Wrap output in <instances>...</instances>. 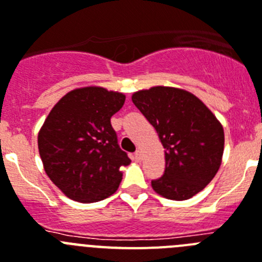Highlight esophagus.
I'll use <instances>...</instances> for the list:
<instances>
[{
    "label": "esophagus",
    "instance_id": "esophagus-1",
    "mask_svg": "<svg viewBox=\"0 0 262 262\" xmlns=\"http://www.w3.org/2000/svg\"><path fill=\"white\" fill-rule=\"evenodd\" d=\"M133 159H134V161H137V162H140L141 159H142V153H141L140 150H137V151H136V153H134Z\"/></svg>",
    "mask_w": 262,
    "mask_h": 262
}]
</instances>
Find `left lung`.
I'll return each instance as SVG.
<instances>
[{"instance_id":"1","label":"left lung","mask_w":262,"mask_h":262,"mask_svg":"<svg viewBox=\"0 0 262 262\" xmlns=\"http://www.w3.org/2000/svg\"><path fill=\"white\" fill-rule=\"evenodd\" d=\"M132 101L153 125L165 147V172L151 181L157 194L171 200L196 195L222 165L224 130L202 100L185 90L153 87Z\"/></svg>"}]
</instances>
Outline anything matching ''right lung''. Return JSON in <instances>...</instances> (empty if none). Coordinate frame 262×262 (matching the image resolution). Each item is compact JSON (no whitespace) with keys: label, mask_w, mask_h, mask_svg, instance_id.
Here are the masks:
<instances>
[{"label":"right lung","mask_w":262,"mask_h":262,"mask_svg":"<svg viewBox=\"0 0 262 262\" xmlns=\"http://www.w3.org/2000/svg\"><path fill=\"white\" fill-rule=\"evenodd\" d=\"M125 95L101 87L68 92L51 109L38 134L45 171L66 196L93 203L111 196L130 163L118 146L111 117Z\"/></svg>","instance_id":"obj_1"}]
</instances>
